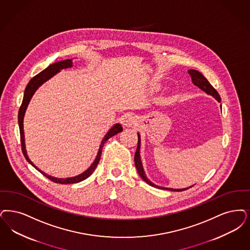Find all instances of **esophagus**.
<instances>
[{"mask_svg": "<svg viewBox=\"0 0 250 250\" xmlns=\"http://www.w3.org/2000/svg\"><path fill=\"white\" fill-rule=\"evenodd\" d=\"M122 123H123V125H124V126L130 127V126H132V125H134L137 124V118H136L133 114L127 113V114H125V116L123 118Z\"/></svg>", "mask_w": 250, "mask_h": 250, "instance_id": "34e87169", "label": "esophagus"}]
</instances>
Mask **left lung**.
Returning <instances> with one entry per match:
<instances>
[{"instance_id":"8db88e82","label":"left lung","mask_w":250,"mask_h":250,"mask_svg":"<svg viewBox=\"0 0 250 250\" xmlns=\"http://www.w3.org/2000/svg\"><path fill=\"white\" fill-rule=\"evenodd\" d=\"M188 72H189V74H190V77H191V81L194 83V85L198 86L200 89L205 91L207 94L213 96L216 100L220 102V96L219 95L218 91L210 84L209 82L207 80V78L201 72L195 70H189ZM138 136H139V141H138L137 150H136V153H135V166H136V168L138 170V172H139V174H140V176L142 180H144L145 182H147L149 185L152 186V187H157V188H160V189H167V190H173V191H182V190H187V189H189V188L191 187L190 186V187L186 188V189H178V190L175 189L174 190V189H170V188L159 187V186H156L155 184H153L152 182H150V180L147 179V177L145 175V172H144L143 167H142V164H141L140 156V137L139 134H138Z\"/></svg>"}]
</instances>
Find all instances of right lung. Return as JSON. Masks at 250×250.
I'll return each instance as SVG.
<instances>
[{
  "label": "right lung",
  "mask_w": 250,
  "mask_h": 250,
  "mask_svg": "<svg viewBox=\"0 0 250 250\" xmlns=\"http://www.w3.org/2000/svg\"><path fill=\"white\" fill-rule=\"evenodd\" d=\"M72 66V61L71 60H63V61H60L54 64L49 65L45 70L41 71L40 73H38L37 75H35L31 80L29 82V83L26 86V89L24 92V97H23V100H22V104L20 106V110H19V125H20V141H21V149H22V152L26 158V160L30 163V165L35 167L36 169L41 172L43 176H45L48 180L51 181L55 182V183H60V184H71V183H77L80 182L82 180H85L89 177L90 175L94 172V170L96 169L98 164L100 160V156H101V152H102V149L103 146L105 144V142L109 140L111 137H113L114 135L118 134L123 131V127L120 124H116L114 126H112L110 128V131L106 134V136L104 137V139L101 141L100 144V150L98 152V155L96 157V159L94 161V163L91 165L88 169L84 171L83 173H82L81 175H78L76 177L73 178H68V179H58V178H53L51 176L46 175L45 173H43L42 171L38 169L33 164L32 162L29 159L28 155H27V151H26V147H25V140H24V130H23V118H24V114L26 109L28 107V104L30 102L31 97L33 96L34 92L37 90V88L40 86L41 84H42L44 82L50 79L52 76H54L56 73H58V71H60L62 69H67V68H70Z\"/></svg>",
  "instance_id": "right-lung-1"
}]
</instances>
